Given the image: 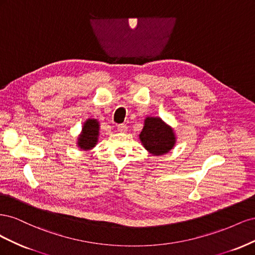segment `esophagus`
<instances>
[{
	"mask_svg": "<svg viewBox=\"0 0 255 255\" xmlns=\"http://www.w3.org/2000/svg\"><path fill=\"white\" fill-rule=\"evenodd\" d=\"M117 129L119 130V132H121V133H126L127 130H128V126L125 125V123H121V125L117 126Z\"/></svg>",
	"mask_w": 255,
	"mask_h": 255,
	"instance_id": "34e87169",
	"label": "esophagus"
}]
</instances>
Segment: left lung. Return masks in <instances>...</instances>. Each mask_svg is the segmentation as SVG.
Segmentation results:
<instances>
[{
	"instance_id": "8db88e82",
	"label": "left lung",
	"mask_w": 255,
	"mask_h": 255,
	"mask_svg": "<svg viewBox=\"0 0 255 255\" xmlns=\"http://www.w3.org/2000/svg\"><path fill=\"white\" fill-rule=\"evenodd\" d=\"M144 148L154 155H161L170 151L175 142L171 128L159 118H146L139 135Z\"/></svg>"
}]
</instances>
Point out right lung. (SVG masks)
Here are the masks:
<instances>
[{"label": "right lung", "instance_id": "right-lung-1", "mask_svg": "<svg viewBox=\"0 0 255 255\" xmlns=\"http://www.w3.org/2000/svg\"><path fill=\"white\" fill-rule=\"evenodd\" d=\"M99 135V123L95 119H89L85 122L83 133L79 138V146L83 150L94 148Z\"/></svg>", "mask_w": 255, "mask_h": 255}]
</instances>
